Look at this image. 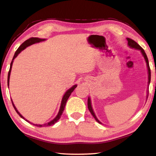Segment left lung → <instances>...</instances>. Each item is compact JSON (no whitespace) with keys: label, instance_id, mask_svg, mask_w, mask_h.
Here are the masks:
<instances>
[{"label":"left lung","instance_id":"1","mask_svg":"<svg viewBox=\"0 0 156 156\" xmlns=\"http://www.w3.org/2000/svg\"><path fill=\"white\" fill-rule=\"evenodd\" d=\"M126 40L128 41V45L131 47V48H134V49H138V50H140V51L142 53V56H144V59H145V61L147 62V69H148V73H149V81H148V84H150V82H151V69H150V67H149V60H148V58L147 56V54L145 51H144V49L142 48V47L139 45V44L136 43V42L134 41L133 40H132L131 38H126ZM148 93H149V90H148ZM148 98V96H147ZM87 105H88V109L89 110V112L91 113V115L94 116V118H95V120H96L98 122L100 123V124H102L101 122H100V121L98 120V118H96V115H95V113L93 111V109H92V107H91V100H90V98H88V100H87Z\"/></svg>","mask_w":156,"mask_h":156}]
</instances>
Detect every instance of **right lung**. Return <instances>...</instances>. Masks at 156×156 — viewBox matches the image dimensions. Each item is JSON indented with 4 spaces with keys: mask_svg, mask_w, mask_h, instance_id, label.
Here are the masks:
<instances>
[{
    "mask_svg": "<svg viewBox=\"0 0 156 156\" xmlns=\"http://www.w3.org/2000/svg\"><path fill=\"white\" fill-rule=\"evenodd\" d=\"M44 39H41V38H29L28 40L25 41L24 43H23L21 45L18 47V49L16 50V51L15 52V54L14 57H13V59H12V61L11 62V64H10V68H9V73H8V77H7V84H8V87H9V77H10V73H11V70H12V64H13V62H14V60L15 59V58H16V56H18V54H20V53L23 51V50H24L26 47L30 46V45H31V44H33L34 43H40V42L41 41H44ZM77 87V85L76 84H75V85H73L72 87H71L69 89H68V90L66 91V93L65 94L64 96L62 97V102H61V105H60V110L58 112V115H56V117L54 118V119H53L51 121H50V122H47V124H44V125H35V124H33L31 123L30 122H29V121L27 120H25V118L23 117V116L20 114V113L18 112V110L16 108V107L14 106V103H13V101L12 100V105L13 106H14V109L16 110V112H17V113L18 115H19L21 118H23V119H25L27 122H30L31 124H32V125H35L36 126H38V127H42V126H51L53 125H54L55 123L57 122V121L58 120L60 117H61V115L62 114V112L63 111H64L65 109V105H66V102H67V100L69 98V97L70 96L71 94L72 93V92L73 91V90H74L75 88ZM12 100V99H11Z\"/></svg>",
    "mask_w": 156,
    "mask_h": 156,
    "instance_id": "obj_1",
    "label": "right lung"
}]
</instances>
